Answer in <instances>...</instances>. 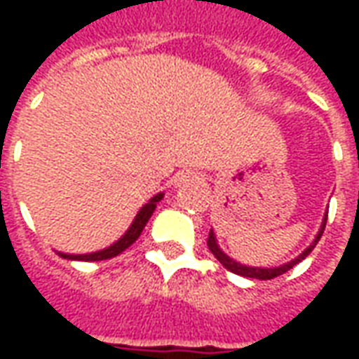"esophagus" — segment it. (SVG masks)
<instances>
[{"instance_id":"1","label":"esophagus","mask_w":359,"mask_h":359,"mask_svg":"<svg viewBox=\"0 0 359 359\" xmlns=\"http://www.w3.org/2000/svg\"><path fill=\"white\" fill-rule=\"evenodd\" d=\"M202 182V177H200V172H180L179 175V184H200Z\"/></svg>"}]
</instances>
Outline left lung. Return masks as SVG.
I'll use <instances>...</instances> for the list:
<instances>
[{"mask_svg":"<svg viewBox=\"0 0 359 359\" xmlns=\"http://www.w3.org/2000/svg\"><path fill=\"white\" fill-rule=\"evenodd\" d=\"M325 225H327V213H325L323 223H321V229H319V233H317L316 241L311 242L308 248L304 250V252H302L300 256L296 257V259H292V262H288V264H285V265H280V267H248V265H242V264H238V262H234L233 257H229L225 252H223V250L219 248L217 238H215V233H213V231H210V236H208V248H210V252L213 254V256L217 257L219 264L223 265L225 269L231 271V273H236V275H242V277L259 278V280H269V278H275V277H278V275L286 273L288 269H292L294 265L300 264L302 259H306V257L309 256V252L316 248V244L319 242V238H321V234H323V231H325Z\"/></svg>","mask_w":359,"mask_h":359,"instance_id":"left-lung-1","label":"left lung"}]
</instances>
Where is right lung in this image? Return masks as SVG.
Listing matches in <instances>:
<instances>
[{"label": "right lung", "mask_w": 359, "mask_h": 359, "mask_svg": "<svg viewBox=\"0 0 359 359\" xmlns=\"http://www.w3.org/2000/svg\"><path fill=\"white\" fill-rule=\"evenodd\" d=\"M161 198H163L161 192L154 196V198L136 213V217H134L133 225L128 226V231H126L117 242H113L109 248H103L100 250V252H92V254H61V252H59V256L65 257V259H76V262H102V259H111V257L118 256L121 252H125L130 244H134V242L138 241V236H140L142 231H144V226H146V223H148L149 217H151V213L156 211L157 202H161Z\"/></svg>", "instance_id": "add662e5"}]
</instances>
